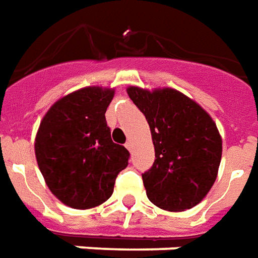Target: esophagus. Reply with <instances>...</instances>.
I'll use <instances>...</instances> for the list:
<instances>
[{
	"instance_id": "esophagus-1",
	"label": "esophagus",
	"mask_w": 258,
	"mask_h": 258,
	"mask_svg": "<svg viewBox=\"0 0 258 258\" xmlns=\"http://www.w3.org/2000/svg\"><path fill=\"white\" fill-rule=\"evenodd\" d=\"M125 146H126V149H127V150L131 152V150H132V149H133V143H132V142H131V140H127V142H126V143H125Z\"/></svg>"
}]
</instances>
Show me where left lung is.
<instances>
[{
	"label": "left lung",
	"instance_id": "8db88e82",
	"mask_svg": "<svg viewBox=\"0 0 258 258\" xmlns=\"http://www.w3.org/2000/svg\"><path fill=\"white\" fill-rule=\"evenodd\" d=\"M127 95L146 116L154 145V163L142 174L147 198L171 212L195 207L212 188L221 164L222 138L215 122L173 88L129 87Z\"/></svg>",
	"mask_w": 258,
	"mask_h": 258
}]
</instances>
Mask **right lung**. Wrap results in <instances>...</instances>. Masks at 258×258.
<instances>
[{"label":"right lung","instance_id":"add662e5","mask_svg":"<svg viewBox=\"0 0 258 258\" xmlns=\"http://www.w3.org/2000/svg\"><path fill=\"white\" fill-rule=\"evenodd\" d=\"M113 90L85 87L44 115L36 139L37 166L51 194L67 207L90 209L111 198L129 152L113 143L105 112Z\"/></svg>","mask_w":258,"mask_h":258}]
</instances>
